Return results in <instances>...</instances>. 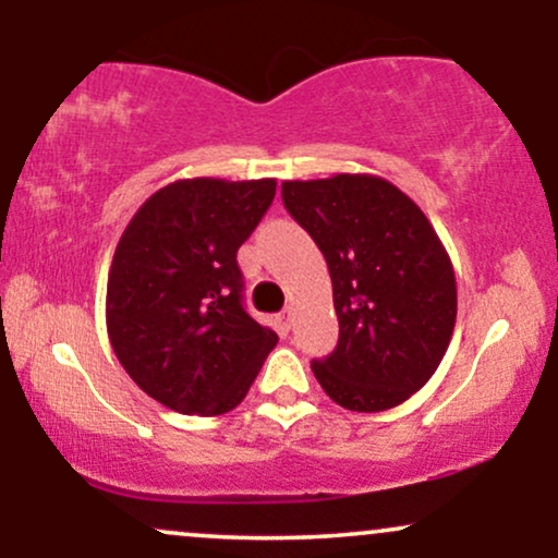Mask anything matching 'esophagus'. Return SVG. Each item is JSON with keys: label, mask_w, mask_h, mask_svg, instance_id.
Wrapping results in <instances>:
<instances>
[{"label": "esophagus", "mask_w": 558, "mask_h": 558, "mask_svg": "<svg viewBox=\"0 0 558 558\" xmlns=\"http://www.w3.org/2000/svg\"><path fill=\"white\" fill-rule=\"evenodd\" d=\"M275 325H278L280 332L291 330V312H280V315L275 317Z\"/></svg>", "instance_id": "34e87169"}]
</instances>
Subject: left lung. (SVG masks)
I'll list each match as a JSON object with an SVG mask.
<instances>
[{"mask_svg":"<svg viewBox=\"0 0 558 558\" xmlns=\"http://www.w3.org/2000/svg\"><path fill=\"white\" fill-rule=\"evenodd\" d=\"M283 204L328 262L338 343L312 362L351 412L393 409L430 380L457 323V278L425 213L377 175L286 181Z\"/></svg>","mask_w":558,"mask_h":558,"instance_id":"8db88e82","label":"left lung"}]
</instances>
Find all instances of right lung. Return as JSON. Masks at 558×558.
<instances>
[{"mask_svg": "<svg viewBox=\"0 0 558 558\" xmlns=\"http://www.w3.org/2000/svg\"><path fill=\"white\" fill-rule=\"evenodd\" d=\"M275 181H175L141 204L114 248L107 332L125 373L181 414L239 407L278 336L243 310L235 254Z\"/></svg>", "mask_w": 558, "mask_h": 558, "instance_id": "right-lung-1", "label": "right lung"}]
</instances>
